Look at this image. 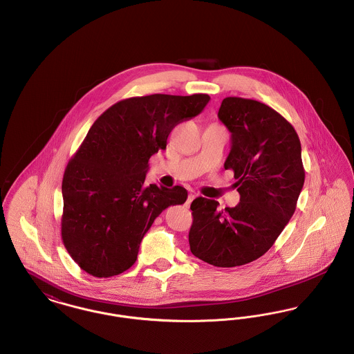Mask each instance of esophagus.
I'll list each match as a JSON object with an SVG mask.
<instances>
[{"label": "esophagus", "instance_id": "34e87169", "mask_svg": "<svg viewBox=\"0 0 354 354\" xmlns=\"http://www.w3.org/2000/svg\"><path fill=\"white\" fill-rule=\"evenodd\" d=\"M194 198H195V195H192V194H191V195H188V198H187V201H185V208H188V207H189V204H191V202L194 201Z\"/></svg>", "mask_w": 354, "mask_h": 354}]
</instances>
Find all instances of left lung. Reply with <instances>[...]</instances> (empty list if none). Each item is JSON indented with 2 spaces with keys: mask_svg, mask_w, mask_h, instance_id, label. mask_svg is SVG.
<instances>
[{
  "mask_svg": "<svg viewBox=\"0 0 354 354\" xmlns=\"http://www.w3.org/2000/svg\"><path fill=\"white\" fill-rule=\"evenodd\" d=\"M218 115L231 133L224 169L235 174L240 202L219 209V202L196 198L188 241L198 259L231 268L251 263L273 245L295 214L305 169L299 135L270 106L227 97Z\"/></svg>",
  "mask_w": 354,
  "mask_h": 354,
  "instance_id": "left-lung-1",
  "label": "left lung"
}]
</instances>
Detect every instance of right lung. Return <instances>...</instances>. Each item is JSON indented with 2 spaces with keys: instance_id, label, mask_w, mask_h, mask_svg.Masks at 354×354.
Returning a JSON list of instances; mask_svg holds the SVG:
<instances>
[{
  "instance_id": "1",
  "label": "right lung",
  "mask_w": 354,
  "mask_h": 354,
  "mask_svg": "<svg viewBox=\"0 0 354 354\" xmlns=\"http://www.w3.org/2000/svg\"><path fill=\"white\" fill-rule=\"evenodd\" d=\"M208 101V94L133 97L93 123L62 179L61 235L81 270L100 279L129 270L153 220L185 202V188L147 185L146 172L172 129Z\"/></svg>"
}]
</instances>
